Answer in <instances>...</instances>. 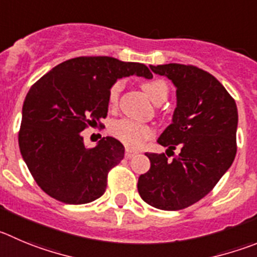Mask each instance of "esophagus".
Segmentation results:
<instances>
[{
    "label": "esophagus",
    "mask_w": 257,
    "mask_h": 257,
    "mask_svg": "<svg viewBox=\"0 0 257 257\" xmlns=\"http://www.w3.org/2000/svg\"><path fill=\"white\" fill-rule=\"evenodd\" d=\"M136 155H137L136 151L129 150V148H126V150H125V157L126 158H132V157H134V156H136Z\"/></svg>",
    "instance_id": "obj_1"
}]
</instances>
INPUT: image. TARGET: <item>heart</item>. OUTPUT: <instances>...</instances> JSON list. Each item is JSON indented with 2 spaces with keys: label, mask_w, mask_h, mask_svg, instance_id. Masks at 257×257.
I'll return each instance as SVG.
<instances>
[{
  "label": "heart",
  "mask_w": 257,
  "mask_h": 257,
  "mask_svg": "<svg viewBox=\"0 0 257 257\" xmlns=\"http://www.w3.org/2000/svg\"><path fill=\"white\" fill-rule=\"evenodd\" d=\"M121 81H116L110 87L109 91V104L115 105L119 99V93L121 90ZM142 88L147 96L155 104L164 101L167 96V85L162 80H153L150 82L142 83ZM110 134L117 141H120L123 145L129 148H138L143 145L147 140L155 134L152 126L147 124L140 123V121L132 120V119H119L111 123L109 128Z\"/></svg>",
  "instance_id": "b5f03b06"
}]
</instances>
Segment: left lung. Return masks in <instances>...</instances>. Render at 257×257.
Masks as SVG:
<instances>
[{
	"instance_id": "1",
	"label": "left lung",
	"mask_w": 257,
	"mask_h": 257,
	"mask_svg": "<svg viewBox=\"0 0 257 257\" xmlns=\"http://www.w3.org/2000/svg\"><path fill=\"white\" fill-rule=\"evenodd\" d=\"M151 69L176 86L172 124L157 142L180 153L171 161L165 153H146L151 169L138 179V193L157 209L180 210L204 198L231 167L238 112L228 91L204 69L179 63Z\"/></svg>"
}]
</instances>
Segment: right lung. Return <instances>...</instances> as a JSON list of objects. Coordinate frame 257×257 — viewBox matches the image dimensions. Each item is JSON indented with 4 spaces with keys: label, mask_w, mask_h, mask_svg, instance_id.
<instances>
[{
    "label": "right lung",
    "mask_w": 257,
    "mask_h": 257,
    "mask_svg": "<svg viewBox=\"0 0 257 257\" xmlns=\"http://www.w3.org/2000/svg\"><path fill=\"white\" fill-rule=\"evenodd\" d=\"M152 78L147 66L112 57H77L56 66L31 86L19 131L21 156L44 193L66 204H86L105 193L107 174L124 146L105 137L86 148L81 132L100 126L117 78Z\"/></svg>",
    "instance_id": "right-lung-1"
}]
</instances>
